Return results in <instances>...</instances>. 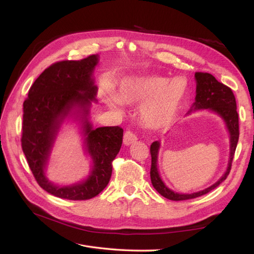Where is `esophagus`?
<instances>
[{"mask_svg":"<svg viewBox=\"0 0 254 254\" xmlns=\"http://www.w3.org/2000/svg\"><path fill=\"white\" fill-rule=\"evenodd\" d=\"M136 141H137V135L135 133L130 131V130H128V131L125 132V134H124V144L125 145H131Z\"/></svg>","mask_w":254,"mask_h":254,"instance_id":"esophagus-1","label":"esophagus"}]
</instances>
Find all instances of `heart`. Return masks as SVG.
<instances>
[{
	"label": "heart",
	"mask_w": 254,
	"mask_h": 254,
	"mask_svg": "<svg viewBox=\"0 0 254 254\" xmlns=\"http://www.w3.org/2000/svg\"><path fill=\"white\" fill-rule=\"evenodd\" d=\"M182 78L171 80L159 75L123 79L117 91L111 87L103 90L104 101L114 109L122 104L141 105V118L144 124L153 129L171 125L178 115L187 95V84Z\"/></svg>",
	"instance_id": "1"
}]
</instances>
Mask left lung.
<instances>
[{"label":"left lung","mask_w":254,"mask_h":254,"mask_svg":"<svg viewBox=\"0 0 254 254\" xmlns=\"http://www.w3.org/2000/svg\"><path fill=\"white\" fill-rule=\"evenodd\" d=\"M195 78L197 81L196 88V97L195 103L191 106L190 112L210 109L216 112L221 119L225 121L227 128L230 133V158L227 171L221 178L214 183L213 186L207 188L203 190L197 191L193 194H179L175 193L174 190L168 189L164 182L161 179L157 168V158L158 150L160 147V143L158 141L153 142L150 145V155H151V167H150V179L153 188H155L158 193H160L163 197L170 199L174 201L188 200V199H193L196 197H200L205 195L217 188L219 184L227 179L228 175L231 171L232 161L234 158L235 149L238 142V136H240V127H238V113L236 111V101L233 94V91L227 87L226 84L219 82L212 74L196 72Z\"/></svg>","instance_id":"8db88e82"}]
</instances>
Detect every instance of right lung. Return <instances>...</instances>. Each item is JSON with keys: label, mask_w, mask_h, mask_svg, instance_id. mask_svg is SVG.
I'll return each mask as SVG.
<instances>
[{"label": "right lung", "mask_w": 254, "mask_h": 254, "mask_svg": "<svg viewBox=\"0 0 254 254\" xmlns=\"http://www.w3.org/2000/svg\"><path fill=\"white\" fill-rule=\"evenodd\" d=\"M97 63L98 55H91L53 64L35 80L23 103L21 145L30 171L44 190L68 200H88L101 193L109 183L112 161L123 142V128L93 129L87 119L91 102L97 93L92 78ZM75 108L82 113L94 168L87 181L70 187H57L45 177L44 168L61 122Z\"/></svg>", "instance_id": "add662e5"}]
</instances>
